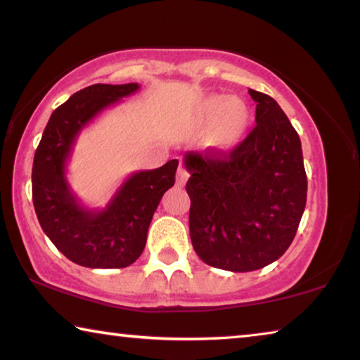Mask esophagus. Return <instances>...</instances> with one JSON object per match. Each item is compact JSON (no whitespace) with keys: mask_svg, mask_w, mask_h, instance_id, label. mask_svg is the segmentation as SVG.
Wrapping results in <instances>:
<instances>
[{"mask_svg":"<svg viewBox=\"0 0 360 360\" xmlns=\"http://www.w3.org/2000/svg\"><path fill=\"white\" fill-rule=\"evenodd\" d=\"M187 178H189V173H187V169L184 168V166L179 165L178 173H176V184H178V186H184Z\"/></svg>","mask_w":360,"mask_h":360,"instance_id":"1","label":"esophagus"}]
</instances>
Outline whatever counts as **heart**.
Here are the masks:
<instances>
[{
    "label": "heart",
    "instance_id": "b5f03b06",
    "mask_svg": "<svg viewBox=\"0 0 360 360\" xmlns=\"http://www.w3.org/2000/svg\"><path fill=\"white\" fill-rule=\"evenodd\" d=\"M249 110L243 101L208 95L192 110V126L205 134V146L218 155H229L243 143L249 127Z\"/></svg>",
    "mask_w": 360,
    "mask_h": 360
}]
</instances>
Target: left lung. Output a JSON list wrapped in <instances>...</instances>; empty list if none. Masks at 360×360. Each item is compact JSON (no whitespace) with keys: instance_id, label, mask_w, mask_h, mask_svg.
I'll return each mask as SVG.
<instances>
[{"instance_id":"obj_1","label":"left lung","mask_w":360,"mask_h":360,"mask_svg":"<svg viewBox=\"0 0 360 360\" xmlns=\"http://www.w3.org/2000/svg\"><path fill=\"white\" fill-rule=\"evenodd\" d=\"M257 126L229 155H184L191 178L189 229L207 265L244 273L280 259L307 200L296 129L271 96L249 89Z\"/></svg>"}]
</instances>
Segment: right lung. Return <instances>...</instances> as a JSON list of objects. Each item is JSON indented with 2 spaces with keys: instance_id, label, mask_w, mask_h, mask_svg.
<instances>
[{
  "instance_id": "1",
  "label": "right lung",
  "mask_w": 360,
  "mask_h": 360,
  "mask_svg": "<svg viewBox=\"0 0 360 360\" xmlns=\"http://www.w3.org/2000/svg\"><path fill=\"white\" fill-rule=\"evenodd\" d=\"M141 85L95 84L53 111L35 150L32 198L39 223L56 249L87 268H124L143 252L153 213L174 186L178 160L136 171L117 187L105 208H89L69 186L66 171L80 132L100 112L136 94Z\"/></svg>"
}]
</instances>
